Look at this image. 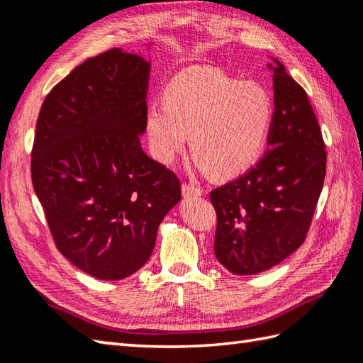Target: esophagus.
<instances>
[{"instance_id": "esophagus-1", "label": "esophagus", "mask_w": 363, "mask_h": 363, "mask_svg": "<svg viewBox=\"0 0 363 363\" xmlns=\"http://www.w3.org/2000/svg\"><path fill=\"white\" fill-rule=\"evenodd\" d=\"M203 190L199 187L191 186V184H182V195L186 198H196V196H201Z\"/></svg>"}]
</instances>
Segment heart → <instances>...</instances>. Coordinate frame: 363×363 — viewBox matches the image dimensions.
Masks as SVG:
<instances>
[{
	"instance_id": "obj_1",
	"label": "heart",
	"mask_w": 363,
	"mask_h": 363,
	"mask_svg": "<svg viewBox=\"0 0 363 363\" xmlns=\"http://www.w3.org/2000/svg\"><path fill=\"white\" fill-rule=\"evenodd\" d=\"M273 118V98L260 82L194 68L167 84L164 101L148 106L145 128L152 156L162 164H172L190 134L195 164L226 179L257 164Z\"/></svg>"
}]
</instances>
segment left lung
<instances>
[{
  "label": "left lung",
  "instance_id": "1",
  "mask_svg": "<svg viewBox=\"0 0 363 363\" xmlns=\"http://www.w3.org/2000/svg\"><path fill=\"white\" fill-rule=\"evenodd\" d=\"M273 72L269 150L238 179L211 191L217 211L213 251L234 274H257L304 242L325 182L326 151L304 89L281 62Z\"/></svg>",
  "mask_w": 363,
  "mask_h": 363
}]
</instances>
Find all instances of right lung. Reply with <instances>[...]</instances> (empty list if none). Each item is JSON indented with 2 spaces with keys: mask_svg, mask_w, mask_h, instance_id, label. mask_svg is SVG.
<instances>
[{
  "mask_svg": "<svg viewBox=\"0 0 363 363\" xmlns=\"http://www.w3.org/2000/svg\"><path fill=\"white\" fill-rule=\"evenodd\" d=\"M148 78L142 54L113 48L76 67L38 113L35 195L59 251L96 279L138 272L181 201L176 174L142 150Z\"/></svg>",
  "mask_w": 363,
  "mask_h": 363,
  "instance_id": "add662e5",
  "label": "right lung"
}]
</instances>
